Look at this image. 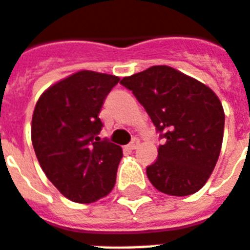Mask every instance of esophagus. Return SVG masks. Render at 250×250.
<instances>
[{"instance_id": "34e87169", "label": "esophagus", "mask_w": 250, "mask_h": 250, "mask_svg": "<svg viewBox=\"0 0 250 250\" xmlns=\"http://www.w3.org/2000/svg\"><path fill=\"white\" fill-rule=\"evenodd\" d=\"M138 145H140V141H138V138H133L132 142H130V144L127 145V147H129L130 150H134V149H137V147H138Z\"/></svg>"}]
</instances>
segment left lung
Listing matches in <instances>:
<instances>
[{
    "instance_id": "1",
    "label": "left lung",
    "mask_w": 250,
    "mask_h": 250,
    "mask_svg": "<svg viewBox=\"0 0 250 250\" xmlns=\"http://www.w3.org/2000/svg\"><path fill=\"white\" fill-rule=\"evenodd\" d=\"M151 118L159 140L157 161L146 167L163 194L187 196L202 188L216 166L224 134L223 105L211 88L167 65L124 78Z\"/></svg>"
}]
</instances>
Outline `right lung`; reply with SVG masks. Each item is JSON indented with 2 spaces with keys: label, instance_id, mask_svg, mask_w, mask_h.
Returning a JSON list of instances; mask_svg holds the SVG:
<instances>
[{
  "label": "right lung",
  "instance_id": "right-lung-1",
  "mask_svg": "<svg viewBox=\"0 0 250 250\" xmlns=\"http://www.w3.org/2000/svg\"><path fill=\"white\" fill-rule=\"evenodd\" d=\"M120 79L80 71L56 83L39 97L31 141L41 167L52 185L72 202L92 203L116 183L123 149L100 140L99 114Z\"/></svg>",
  "mask_w": 250,
  "mask_h": 250
}]
</instances>
